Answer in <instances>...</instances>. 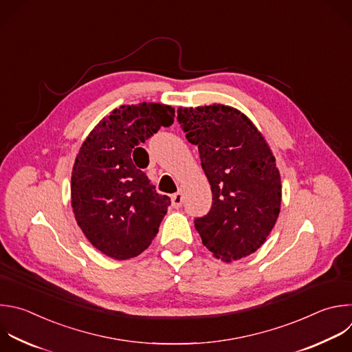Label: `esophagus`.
Instances as JSON below:
<instances>
[{
    "label": "esophagus",
    "mask_w": 352,
    "mask_h": 352,
    "mask_svg": "<svg viewBox=\"0 0 352 352\" xmlns=\"http://www.w3.org/2000/svg\"><path fill=\"white\" fill-rule=\"evenodd\" d=\"M182 201H184V195H182V190H178L177 193H174L171 196V204L174 208H179L182 206Z\"/></svg>",
    "instance_id": "34e87169"
}]
</instances>
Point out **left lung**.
<instances>
[{"label": "left lung", "mask_w": 352, "mask_h": 352, "mask_svg": "<svg viewBox=\"0 0 352 352\" xmlns=\"http://www.w3.org/2000/svg\"><path fill=\"white\" fill-rule=\"evenodd\" d=\"M177 113L211 185L212 206L195 219L203 245L226 263L250 256L264 245L280 211V174L270 145L235 107L214 103Z\"/></svg>", "instance_id": "8db88e82"}]
</instances>
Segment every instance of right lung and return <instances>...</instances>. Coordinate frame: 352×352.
<instances>
[{"mask_svg": "<svg viewBox=\"0 0 352 352\" xmlns=\"http://www.w3.org/2000/svg\"><path fill=\"white\" fill-rule=\"evenodd\" d=\"M174 107L123 104L95 126L72 171V207L89 243L114 260L146 250L171 204L133 162L134 153L160 127L174 123Z\"/></svg>", "mask_w": 352, "mask_h": 352, "instance_id": "add662e5", "label": "right lung"}]
</instances>
